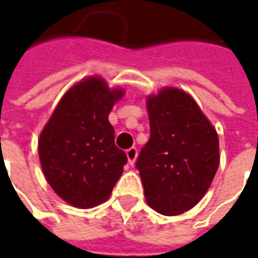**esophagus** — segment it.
<instances>
[{"instance_id": "34e87169", "label": "esophagus", "mask_w": 258, "mask_h": 258, "mask_svg": "<svg viewBox=\"0 0 258 258\" xmlns=\"http://www.w3.org/2000/svg\"><path fill=\"white\" fill-rule=\"evenodd\" d=\"M125 153H127V159H128L130 164L134 166L135 160H137V157H138V151H137V148H130Z\"/></svg>"}]
</instances>
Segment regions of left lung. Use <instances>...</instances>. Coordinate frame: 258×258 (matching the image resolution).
Masks as SVG:
<instances>
[{
	"instance_id": "8db88e82",
	"label": "left lung",
	"mask_w": 258,
	"mask_h": 258,
	"mask_svg": "<svg viewBox=\"0 0 258 258\" xmlns=\"http://www.w3.org/2000/svg\"><path fill=\"white\" fill-rule=\"evenodd\" d=\"M151 138L137 168L146 203L163 216H179L203 199L220 164L216 127L192 95L163 87L146 96Z\"/></svg>"
}]
</instances>
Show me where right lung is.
I'll list each match as a JSON object with an SVG mask.
<instances>
[{
  "instance_id": "right-lung-1",
  "label": "right lung",
  "mask_w": 258,
  "mask_h": 258,
  "mask_svg": "<svg viewBox=\"0 0 258 258\" xmlns=\"http://www.w3.org/2000/svg\"><path fill=\"white\" fill-rule=\"evenodd\" d=\"M125 94L101 76L72 85L60 98L38 138L42 173L68 205L92 209L109 199L127 156L114 145L109 113Z\"/></svg>"
}]
</instances>
